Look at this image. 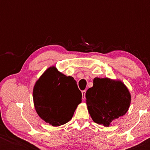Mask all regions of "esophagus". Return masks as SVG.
Masks as SVG:
<instances>
[{"label":"esophagus","instance_id":"esophagus-1","mask_svg":"<svg viewBox=\"0 0 150 150\" xmlns=\"http://www.w3.org/2000/svg\"><path fill=\"white\" fill-rule=\"evenodd\" d=\"M85 94H86V91H85V90H84V91H82V95H83V100H85Z\"/></svg>","mask_w":150,"mask_h":150}]
</instances>
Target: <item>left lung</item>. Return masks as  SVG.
Wrapping results in <instances>:
<instances>
[{
  "mask_svg": "<svg viewBox=\"0 0 150 150\" xmlns=\"http://www.w3.org/2000/svg\"><path fill=\"white\" fill-rule=\"evenodd\" d=\"M93 87L86 92V103L94 122L108 127L128 110L130 91L124 83L109 78L93 79Z\"/></svg>",
  "mask_w": 150,
  "mask_h": 150,
  "instance_id": "1",
  "label": "left lung"
}]
</instances>
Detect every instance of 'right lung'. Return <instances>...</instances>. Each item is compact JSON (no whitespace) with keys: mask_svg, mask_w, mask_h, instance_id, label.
I'll return each instance as SVG.
<instances>
[{"mask_svg":"<svg viewBox=\"0 0 150 150\" xmlns=\"http://www.w3.org/2000/svg\"><path fill=\"white\" fill-rule=\"evenodd\" d=\"M33 98L41 119L52 126H60L72 118L82 102V93L73 77L67 76L52 66L36 81Z\"/></svg>","mask_w":150,"mask_h":150,"instance_id":"right-lung-1","label":"right lung"}]
</instances>
